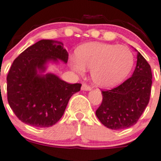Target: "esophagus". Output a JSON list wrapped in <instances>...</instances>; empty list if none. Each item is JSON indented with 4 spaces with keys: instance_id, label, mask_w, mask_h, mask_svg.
I'll list each match as a JSON object with an SVG mask.
<instances>
[{
    "instance_id": "obj_1",
    "label": "esophagus",
    "mask_w": 161,
    "mask_h": 161,
    "mask_svg": "<svg viewBox=\"0 0 161 161\" xmlns=\"http://www.w3.org/2000/svg\"><path fill=\"white\" fill-rule=\"evenodd\" d=\"M81 89L82 90H86V91L91 90V87L88 85H87V84L84 83L81 86Z\"/></svg>"
}]
</instances>
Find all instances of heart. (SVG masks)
Wrapping results in <instances>:
<instances>
[{"instance_id":"b5f03b06","label":"heart","mask_w":161,"mask_h":161,"mask_svg":"<svg viewBox=\"0 0 161 161\" xmlns=\"http://www.w3.org/2000/svg\"><path fill=\"white\" fill-rule=\"evenodd\" d=\"M132 52L125 46L103 43H89L80 47L76 57L70 59V65L79 74L91 69L94 83L110 87L121 82L133 65Z\"/></svg>"}]
</instances>
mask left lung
<instances>
[{
	"label": "left lung",
	"instance_id": "left-lung-1",
	"mask_svg": "<svg viewBox=\"0 0 161 161\" xmlns=\"http://www.w3.org/2000/svg\"><path fill=\"white\" fill-rule=\"evenodd\" d=\"M151 67L140 53L133 74L116 88L101 90L102 102L96 111L100 121L113 130L137 123L150 100Z\"/></svg>",
	"mask_w": 161,
	"mask_h": 161
}]
</instances>
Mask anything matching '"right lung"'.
Segmentation results:
<instances>
[{"instance_id":"obj_1","label":"right lung","mask_w":161,"mask_h":161,"mask_svg":"<svg viewBox=\"0 0 161 161\" xmlns=\"http://www.w3.org/2000/svg\"><path fill=\"white\" fill-rule=\"evenodd\" d=\"M57 59L67 63L69 54L61 42L41 40L14 60L7 75V99L19 120L48 128L62 117L72 96L81 84H69L53 74L40 76L45 63Z\"/></svg>"}]
</instances>
